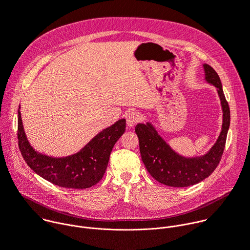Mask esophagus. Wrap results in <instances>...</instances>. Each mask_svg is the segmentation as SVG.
Wrapping results in <instances>:
<instances>
[{"label":"esophagus","instance_id":"esophagus-1","mask_svg":"<svg viewBox=\"0 0 250 250\" xmlns=\"http://www.w3.org/2000/svg\"><path fill=\"white\" fill-rule=\"evenodd\" d=\"M141 119V115L138 111H131L127 114L126 116V122H127V125L129 127H133L135 126Z\"/></svg>","mask_w":250,"mask_h":250}]
</instances>
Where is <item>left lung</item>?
Here are the masks:
<instances>
[{
  "label": "left lung",
  "mask_w": 250,
  "mask_h": 250,
  "mask_svg": "<svg viewBox=\"0 0 250 250\" xmlns=\"http://www.w3.org/2000/svg\"><path fill=\"white\" fill-rule=\"evenodd\" d=\"M204 80L216 88L222 108L221 132L208 151L201 155L185 156L173 149L161 137L155 126L147 121L137 124L142 160L148 173L159 183L176 188L195 185L210 176L218 166L229 127V107L217 72L208 64H202Z\"/></svg>",
  "instance_id": "obj_1"
}]
</instances>
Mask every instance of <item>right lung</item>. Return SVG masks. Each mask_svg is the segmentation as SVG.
<instances>
[{"label": "right lung", "mask_w": 250, "mask_h": 250, "mask_svg": "<svg viewBox=\"0 0 250 250\" xmlns=\"http://www.w3.org/2000/svg\"><path fill=\"white\" fill-rule=\"evenodd\" d=\"M18 112L19 146L25 162L36 174L62 188L82 189L98 184L105 173L115 143L126 130V119H119L97 134L76 153L54 157L33 148L25 135L21 105Z\"/></svg>", "instance_id": "obj_1"}]
</instances>
